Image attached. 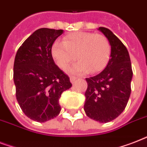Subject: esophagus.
Listing matches in <instances>:
<instances>
[{"label": "esophagus", "instance_id": "1", "mask_svg": "<svg viewBox=\"0 0 147 147\" xmlns=\"http://www.w3.org/2000/svg\"><path fill=\"white\" fill-rule=\"evenodd\" d=\"M76 78L75 77V76H71V77H70V82H71V83H73L74 82L76 81Z\"/></svg>", "mask_w": 147, "mask_h": 147}]
</instances>
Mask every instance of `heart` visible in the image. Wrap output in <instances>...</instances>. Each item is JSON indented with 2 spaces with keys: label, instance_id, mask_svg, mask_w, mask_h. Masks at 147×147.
Returning a JSON list of instances; mask_svg holds the SVG:
<instances>
[{
  "label": "heart",
  "instance_id": "obj_1",
  "mask_svg": "<svg viewBox=\"0 0 147 147\" xmlns=\"http://www.w3.org/2000/svg\"><path fill=\"white\" fill-rule=\"evenodd\" d=\"M52 55L58 66L66 69L76 59L78 61L69 69V72L82 75L98 72L105 69L111 55V44L103 34L90 32H75L65 36L63 42L56 41L52 47Z\"/></svg>",
  "mask_w": 147,
  "mask_h": 147
}]
</instances>
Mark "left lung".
I'll return each instance as SVG.
<instances>
[{"label":"left lung","mask_w":147,"mask_h":147,"mask_svg":"<svg viewBox=\"0 0 147 147\" xmlns=\"http://www.w3.org/2000/svg\"><path fill=\"white\" fill-rule=\"evenodd\" d=\"M111 44V58L100 73L87 78L84 110L88 117L100 123L117 118L130 98L133 71L128 51L123 42L105 27H99Z\"/></svg>","instance_id":"left-lung-1"}]
</instances>
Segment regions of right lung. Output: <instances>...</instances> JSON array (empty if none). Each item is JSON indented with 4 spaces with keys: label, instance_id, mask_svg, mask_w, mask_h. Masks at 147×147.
<instances>
[{
    "label": "right lung",
    "instance_id": "right-lung-1",
    "mask_svg": "<svg viewBox=\"0 0 147 147\" xmlns=\"http://www.w3.org/2000/svg\"><path fill=\"white\" fill-rule=\"evenodd\" d=\"M62 33V30L39 29L24 41L15 56L17 100L29 118L40 123L59 115L61 94L71 87L69 76L52 56L53 42Z\"/></svg>",
    "mask_w": 147,
    "mask_h": 147
}]
</instances>
